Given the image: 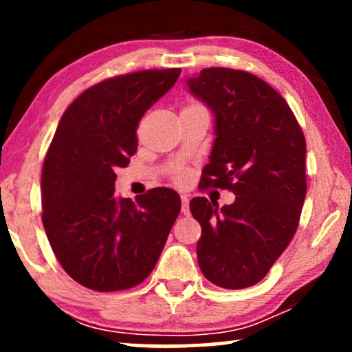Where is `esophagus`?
Listing matches in <instances>:
<instances>
[{"instance_id": "obj_1", "label": "esophagus", "mask_w": 352, "mask_h": 352, "mask_svg": "<svg viewBox=\"0 0 352 352\" xmlns=\"http://www.w3.org/2000/svg\"><path fill=\"white\" fill-rule=\"evenodd\" d=\"M181 211L182 214H189L190 210H189V197L187 195H181Z\"/></svg>"}]
</instances>
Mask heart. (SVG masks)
Listing matches in <instances>:
<instances>
[{"label":"heart","instance_id":"heart-1","mask_svg":"<svg viewBox=\"0 0 352 352\" xmlns=\"http://www.w3.org/2000/svg\"><path fill=\"white\" fill-rule=\"evenodd\" d=\"M194 107H199V105H192V107H189V109H194Z\"/></svg>","mask_w":352,"mask_h":352}]
</instances>
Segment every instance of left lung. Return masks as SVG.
<instances>
[{
  "label": "left lung",
  "instance_id": "8db88e82",
  "mask_svg": "<svg viewBox=\"0 0 352 352\" xmlns=\"http://www.w3.org/2000/svg\"><path fill=\"white\" fill-rule=\"evenodd\" d=\"M214 115L204 186L234 192L232 205L190 201L201 226L204 276L229 290L252 287L288 247L306 199V141L285 99L248 72L204 69L186 80Z\"/></svg>",
  "mask_w": 352,
  "mask_h": 352
}]
</instances>
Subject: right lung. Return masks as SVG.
<instances>
[{
    "label": "right lung",
    "mask_w": 352,
    "mask_h": 352,
    "mask_svg": "<svg viewBox=\"0 0 352 352\" xmlns=\"http://www.w3.org/2000/svg\"><path fill=\"white\" fill-rule=\"evenodd\" d=\"M179 74L144 70L100 81L57 124L41 175L43 226L64 271L91 290H126L147 278L179 214V195L166 187L138 204L115 194V171L136 153L139 120Z\"/></svg>",
    "instance_id": "add662e5"
}]
</instances>
